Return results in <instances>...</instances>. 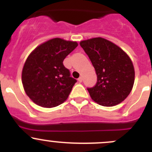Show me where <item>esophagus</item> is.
<instances>
[{
  "label": "esophagus",
  "mask_w": 152,
  "mask_h": 152,
  "mask_svg": "<svg viewBox=\"0 0 152 152\" xmlns=\"http://www.w3.org/2000/svg\"><path fill=\"white\" fill-rule=\"evenodd\" d=\"M78 81H79V83H81V82H82V77H79V79H78Z\"/></svg>",
  "instance_id": "esophagus-1"
}]
</instances>
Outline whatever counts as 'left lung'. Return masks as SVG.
Instances as JSON below:
<instances>
[{"label":"left lung","mask_w":152,"mask_h":152,"mask_svg":"<svg viewBox=\"0 0 152 152\" xmlns=\"http://www.w3.org/2000/svg\"><path fill=\"white\" fill-rule=\"evenodd\" d=\"M97 75L96 85L87 88L99 104L113 107L122 102L131 92L134 70L128 55L115 44L102 37L81 41Z\"/></svg>","instance_id":"1"}]
</instances>
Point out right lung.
Wrapping results in <instances>:
<instances>
[{
    "instance_id": "add662e5",
    "label": "right lung",
    "mask_w": 152,
    "mask_h": 152,
    "mask_svg": "<svg viewBox=\"0 0 152 152\" xmlns=\"http://www.w3.org/2000/svg\"><path fill=\"white\" fill-rule=\"evenodd\" d=\"M76 42L60 38L37 47L27 58L22 71V83L27 96L36 104L51 108L63 103L76 80L63 65Z\"/></svg>"
}]
</instances>
